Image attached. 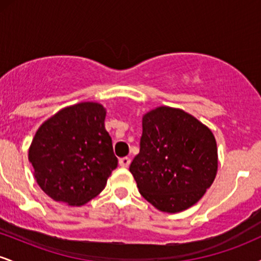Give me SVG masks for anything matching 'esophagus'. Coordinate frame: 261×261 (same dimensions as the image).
<instances>
[{
  "label": "esophagus",
  "instance_id": "obj_1",
  "mask_svg": "<svg viewBox=\"0 0 261 261\" xmlns=\"http://www.w3.org/2000/svg\"><path fill=\"white\" fill-rule=\"evenodd\" d=\"M131 163V160L128 157H122L119 160V164H120V167H122V168H127L128 166H130Z\"/></svg>",
  "mask_w": 261,
  "mask_h": 261
}]
</instances>
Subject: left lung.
I'll return each mask as SVG.
<instances>
[{
  "label": "left lung",
  "instance_id": "1",
  "mask_svg": "<svg viewBox=\"0 0 261 261\" xmlns=\"http://www.w3.org/2000/svg\"><path fill=\"white\" fill-rule=\"evenodd\" d=\"M217 164L214 134L190 114L160 107L143 116L130 172L155 208L174 214L196 203L214 182Z\"/></svg>",
  "mask_w": 261,
  "mask_h": 261
}]
</instances>
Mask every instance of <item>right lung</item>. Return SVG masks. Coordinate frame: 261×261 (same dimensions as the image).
<instances>
[{
  "instance_id": "1",
  "label": "right lung",
  "mask_w": 261,
  "mask_h": 261,
  "mask_svg": "<svg viewBox=\"0 0 261 261\" xmlns=\"http://www.w3.org/2000/svg\"><path fill=\"white\" fill-rule=\"evenodd\" d=\"M106 114L100 104L80 103L60 110L35 134L29 162L39 187L55 201L72 206L88 202L118 167L104 127Z\"/></svg>"
}]
</instances>
